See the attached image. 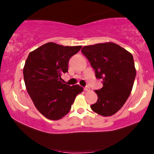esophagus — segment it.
Wrapping results in <instances>:
<instances>
[{
  "mask_svg": "<svg viewBox=\"0 0 154 154\" xmlns=\"http://www.w3.org/2000/svg\"><path fill=\"white\" fill-rule=\"evenodd\" d=\"M84 90L85 91H90V88L88 87V86H86V87H85V88H84Z\"/></svg>",
  "mask_w": 154,
  "mask_h": 154,
  "instance_id": "esophagus-1",
  "label": "esophagus"
}]
</instances>
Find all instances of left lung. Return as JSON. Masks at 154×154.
<instances>
[{
  "mask_svg": "<svg viewBox=\"0 0 154 154\" xmlns=\"http://www.w3.org/2000/svg\"><path fill=\"white\" fill-rule=\"evenodd\" d=\"M81 52L94 69L95 77L103 80V88L95 91L98 100L91 109L103 116L114 115L131 93L136 75L133 56L111 42L86 45Z\"/></svg>",
  "mask_w": 154,
  "mask_h": 154,
  "instance_id": "8db88e82",
  "label": "left lung"
}]
</instances>
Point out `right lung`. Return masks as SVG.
Returning <instances> with one entry per match:
<instances>
[{"label": "right lung", "instance_id": "obj_1", "mask_svg": "<svg viewBox=\"0 0 154 154\" xmlns=\"http://www.w3.org/2000/svg\"><path fill=\"white\" fill-rule=\"evenodd\" d=\"M82 46L48 43L29 53L23 75L28 94L35 106L47 119L59 120L71 109L76 96L83 91L79 85L61 82L68 72L69 60Z\"/></svg>", "mask_w": 154, "mask_h": 154}]
</instances>
